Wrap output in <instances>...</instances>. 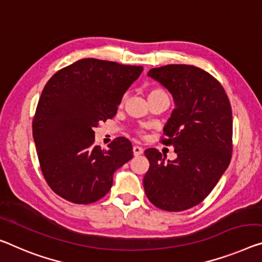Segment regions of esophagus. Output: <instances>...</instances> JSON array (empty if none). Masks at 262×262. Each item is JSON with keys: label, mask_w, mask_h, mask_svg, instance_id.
<instances>
[{"label": "esophagus", "mask_w": 262, "mask_h": 262, "mask_svg": "<svg viewBox=\"0 0 262 262\" xmlns=\"http://www.w3.org/2000/svg\"><path fill=\"white\" fill-rule=\"evenodd\" d=\"M144 152L142 146H138V145H135L134 146V155L135 156H140Z\"/></svg>", "instance_id": "esophagus-1"}]
</instances>
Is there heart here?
<instances>
[{
	"instance_id": "obj_1",
	"label": "heart",
	"mask_w": 262,
	"mask_h": 262,
	"mask_svg": "<svg viewBox=\"0 0 262 262\" xmlns=\"http://www.w3.org/2000/svg\"><path fill=\"white\" fill-rule=\"evenodd\" d=\"M157 94H165V92L163 90H160V89H152V90L148 91V96L157 95Z\"/></svg>"
}]
</instances>
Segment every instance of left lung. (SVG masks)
Returning a JSON list of instances; mask_svg holds the SVG:
<instances>
[{
	"label": "left lung",
	"instance_id": "1",
	"mask_svg": "<svg viewBox=\"0 0 262 262\" xmlns=\"http://www.w3.org/2000/svg\"><path fill=\"white\" fill-rule=\"evenodd\" d=\"M148 76L171 92L176 103L164 127L165 145L177 158L165 162L157 148L145 150L147 199L160 210L182 212L200 204L218 184L232 158L231 103L221 84L200 68L168 64Z\"/></svg>",
	"mask_w": 262,
	"mask_h": 262
}]
</instances>
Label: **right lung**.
<instances>
[{
  "label": "right lung",
  "mask_w": 262,
  "mask_h": 262,
  "mask_svg": "<svg viewBox=\"0 0 262 262\" xmlns=\"http://www.w3.org/2000/svg\"><path fill=\"white\" fill-rule=\"evenodd\" d=\"M143 67L83 58L48 80L36 107L33 136L44 179L56 194L91 204L110 191L115 171L132 157L131 142L118 137L102 150L94 128L114 118Z\"/></svg>",
  "instance_id": "right-lung-1"
}]
</instances>
